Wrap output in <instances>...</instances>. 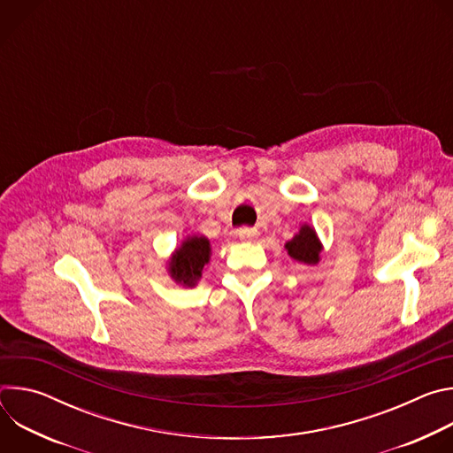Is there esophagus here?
Here are the masks:
<instances>
[{
	"instance_id": "34e87169",
	"label": "esophagus",
	"mask_w": 453,
	"mask_h": 453,
	"mask_svg": "<svg viewBox=\"0 0 453 453\" xmlns=\"http://www.w3.org/2000/svg\"><path fill=\"white\" fill-rule=\"evenodd\" d=\"M236 234H238V238L240 240H254V238H257V233L256 229H250V227H242V229H238L236 231Z\"/></svg>"
}]
</instances>
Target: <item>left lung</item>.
I'll use <instances>...</instances> for the list:
<instances>
[{
    "label": "left lung",
    "instance_id": "1",
    "mask_svg": "<svg viewBox=\"0 0 453 453\" xmlns=\"http://www.w3.org/2000/svg\"><path fill=\"white\" fill-rule=\"evenodd\" d=\"M285 249H287L288 256L294 257V260L306 264V265H315L320 260L322 243H320L315 229L311 226L304 224V226H301L299 233L294 234V238L285 243Z\"/></svg>",
    "mask_w": 453,
    "mask_h": 453
}]
</instances>
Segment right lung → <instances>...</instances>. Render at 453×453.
Instances as JSON below:
<instances>
[{"label":"right lung","mask_w":453,"mask_h":453,"mask_svg":"<svg viewBox=\"0 0 453 453\" xmlns=\"http://www.w3.org/2000/svg\"><path fill=\"white\" fill-rule=\"evenodd\" d=\"M211 243L203 234L186 236L172 252L166 271L170 278L182 287H196L203 278V271L210 264Z\"/></svg>","instance_id":"right-lung-1"}]
</instances>
